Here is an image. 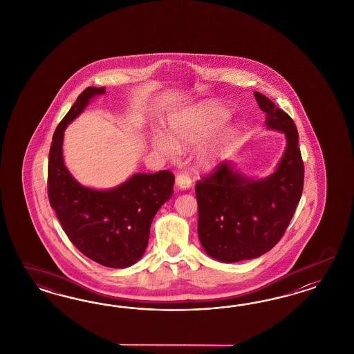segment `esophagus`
Wrapping results in <instances>:
<instances>
[{
	"mask_svg": "<svg viewBox=\"0 0 354 354\" xmlns=\"http://www.w3.org/2000/svg\"><path fill=\"white\" fill-rule=\"evenodd\" d=\"M176 187H178L180 191H188V189H191V187H192V180H191V178H189L188 175L179 174V175L176 176Z\"/></svg>",
	"mask_w": 354,
	"mask_h": 354,
	"instance_id": "obj_1",
	"label": "esophagus"
}]
</instances>
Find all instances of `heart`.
I'll use <instances>...</instances> for the list:
<instances>
[{
	"label": "heart",
	"instance_id": "b5f03b06",
	"mask_svg": "<svg viewBox=\"0 0 354 354\" xmlns=\"http://www.w3.org/2000/svg\"><path fill=\"white\" fill-rule=\"evenodd\" d=\"M228 115V110L218 102L197 104L185 111L171 115L169 119L170 136L156 133L151 138V145L165 157H174L179 148L188 149L204 142L215 129L225 123ZM232 136L234 129H223L200 151L197 162L203 170L212 171L219 166Z\"/></svg>",
	"mask_w": 354,
	"mask_h": 354
}]
</instances>
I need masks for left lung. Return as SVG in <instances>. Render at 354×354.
<instances>
[{
    "label": "left lung",
    "instance_id": "8db88e82",
    "mask_svg": "<svg viewBox=\"0 0 354 354\" xmlns=\"http://www.w3.org/2000/svg\"><path fill=\"white\" fill-rule=\"evenodd\" d=\"M254 97L266 113V129L286 136L275 170L266 178H254L234 162H223L213 176L196 185L200 243L209 257L225 263L268 253L290 225L304 187L295 122L265 95L254 92Z\"/></svg>",
    "mask_w": 354,
    "mask_h": 354
}]
</instances>
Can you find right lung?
Wrapping results in <instances>:
<instances>
[{
	"label": "right lung",
	"instance_id": "1",
	"mask_svg": "<svg viewBox=\"0 0 354 354\" xmlns=\"http://www.w3.org/2000/svg\"><path fill=\"white\" fill-rule=\"evenodd\" d=\"M105 86H88L77 97L53 135L48 163V194L66 235L84 256L113 268L136 263L149 241L150 225L171 198L175 178L167 170L135 172L107 189L86 187L64 165V129L88 104L105 95Z\"/></svg>",
	"mask_w": 354,
	"mask_h": 354
}]
</instances>
